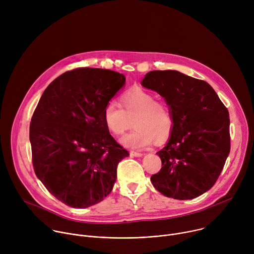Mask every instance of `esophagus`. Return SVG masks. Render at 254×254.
Masks as SVG:
<instances>
[{"mask_svg":"<svg viewBox=\"0 0 254 254\" xmlns=\"http://www.w3.org/2000/svg\"><path fill=\"white\" fill-rule=\"evenodd\" d=\"M129 155H130V156H132V157H142V154H141V153L133 152V151H131V152L129 153Z\"/></svg>","mask_w":254,"mask_h":254,"instance_id":"34e87169","label":"esophagus"}]
</instances>
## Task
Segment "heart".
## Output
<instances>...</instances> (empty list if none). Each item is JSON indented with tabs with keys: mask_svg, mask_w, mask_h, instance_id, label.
I'll list each match as a JSON object with an SVG mask.
<instances>
[{
	"mask_svg": "<svg viewBox=\"0 0 254 254\" xmlns=\"http://www.w3.org/2000/svg\"><path fill=\"white\" fill-rule=\"evenodd\" d=\"M121 104L108 102L102 112L103 123L115 135L125 133L130 127L134 129L121 138L128 149L141 150L155 141L164 142L174 127V120L168 105L156 100V96L142 88H133L121 96Z\"/></svg>",
	"mask_w": 254,
	"mask_h": 254,
	"instance_id": "obj_1",
	"label": "heart"
}]
</instances>
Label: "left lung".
<instances>
[{
    "mask_svg": "<svg viewBox=\"0 0 254 254\" xmlns=\"http://www.w3.org/2000/svg\"><path fill=\"white\" fill-rule=\"evenodd\" d=\"M141 85L165 98L174 120L162 169L151 177L164 196L191 200L210 190L230 152L229 114L207 82L176 70H154Z\"/></svg>",
    "mask_w": 254,
    "mask_h": 254,
    "instance_id": "left-lung-1",
    "label": "left lung"
}]
</instances>
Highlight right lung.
Masks as SVG:
<instances>
[{
  "label": "right lung",
  "instance_id": "1",
  "mask_svg": "<svg viewBox=\"0 0 254 254\" xmlns=\"http://www.w3.org/2000/svg\"><path fill=\"white\" fill-rule=\"evenodd\" d=\"M119 72L77 68L43 92L30 125L34 171L56 199L72 208L102 201L128 152L106 128L102 112L125 85Z\"/></svg>",
  "mask_w": 254,
  "mask_h": 254
}]
</instances>
